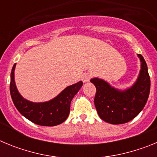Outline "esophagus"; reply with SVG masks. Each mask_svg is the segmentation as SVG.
<instances>
[{
    "label": "esophagus",
    "instance_id": "esophagus-1",
    "mask_svg": "<svg viewBox=\"0 0 157 157\" xmlns=\"http://www.w3.org/2000/svg\"><path fill=\"white\" fill-rule=\"evenodd\" d=\"M90 79V75L89 74H84L82 76V80L83 82H88Z\"/></svg>",
    "mask_w": 157,
    "mask_h": 157
}]
</instances>
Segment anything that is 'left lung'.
<instances>
[{
    "label": "left lung",
    "instance_id": "1",
    "mask_svg": "<svg viewBox=\"0 0 157 157\" xmlns=\"http://www.w3.org/2000/svg\"><path fill=\"white\" fill-rule=\"evenodd\" d=\"M141 61L139 75L134 85L125 90L112 87L105 80L94 78L96 86L94 105L100 118L111 124H123L132 120L144 109L150 91V77L145 60L138 54Z\"/></svg>",
    "mask_w": 157,
    "mask_h": 157
}]
</instances>
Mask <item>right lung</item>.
Segmentation results:
<instances>
[{
  "label": "right lung",
  "instance_id": "right-lung-1",
  "mask_svg": "<svg viewBox=\"0 0 157 157\" xmlns=\"http://www.w3.org/2000/svg\"><path fill=\"white\" fill-rule=\"evenodd\" d=\"M15 68L16 63L11 72L10 94L17 110L27 120L40 126L52 127L64 122L70 113L71 102L82 86V82L66 87L50 101L35 103L23 98L18 91L14 77Z\"/></svg>",
  "mask_w": 157,
  "mask_h": 157
}]
</instances>
